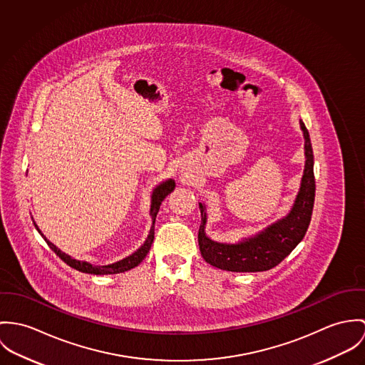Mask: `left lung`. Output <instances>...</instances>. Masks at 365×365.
Wrapping results in <instances>:
<instances>
[{
    "label": "left lung",
    "instance_id": "8db88e82",
    "mask_svg": "<svg viewBox=\"0 0 365 365\" xmlns=\"http://www.w3.org/2000/svg\"><path fill=\"white\" fill-rule=\"evenodd\" d=\"M299 125L304 134L305 166L301 186L289 212L255 235L235 243L217 242L207 237L205 205L199 202L202 224L199 230V246L202 259L214 267L237 273L266 272L276 267L302 241L311 222L315 200L314 153L309 133L302 120Z\"/></svg>",
    "mask_w": 365,
    "mask_h": 365
}]
</instances>
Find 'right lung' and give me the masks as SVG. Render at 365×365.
I'll return each mask as SVG.
<instances>
[{"label": "right lung", "mask_w": 365, "mask_h": 365, "mask_svg": "<svg viewBox=\"0 0 365 365\" xmlns=\"http://www.w3.org/2000/svg\"><path fill=\"white\" fill-rule=\"evenodd\" d=\"M173 189H175V180H173V179H168V180H165L163 183H160V185L153 190V195H151V208H150V215H151V218H153V227H151V230H150V234H148L145 242L143 243V245H141L134 253H131L130 256L124 257V259L119 260V262H115V263H112V264L93 266V264H91V263H88V262H82V260L73 259L70 255L61 252L54 243L50 242V241L41 234V231L39 230V227L36 225L35 221H34V224H35L36 230L39 231V234L44 238V241L50 246V249H51L64 263H67L70 267H73V269H76V270H78V272H82V273L96 274V276H98V274H118V273H124V272L131 270V269H134L135 266H138V264L144 260V257L147 256V253L150 252L151 245H153V241H154V227H155L157 214H158V211H160V207H161V202H163V199H165Z\"/></svg>", "instance_id": "1"}]
</instances>
